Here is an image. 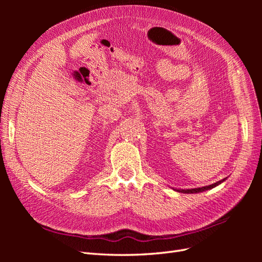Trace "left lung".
<instances>
[{
	"label": "left lung",
	"mask_w": 262,
	"mask_h": 262,
	"mask_svg": "<svg viewBox=\"0 0 262 262\" xmlns=\"http://www.w3.org/2000/svg\"><path fill=\"white\" fill-rule=\"evenodd\" d=\"M224 180H225V179L220 180V181L215 182V184L205 186V187H202V188H194V189H187V190H177V191L182 192V193H196V192H202V191H205V190H209V189H212V188H214V187H216L217 185H220L221 182H223Z\"/></svg>",
	"instance_id": "obj_1"
}]
</instances>
